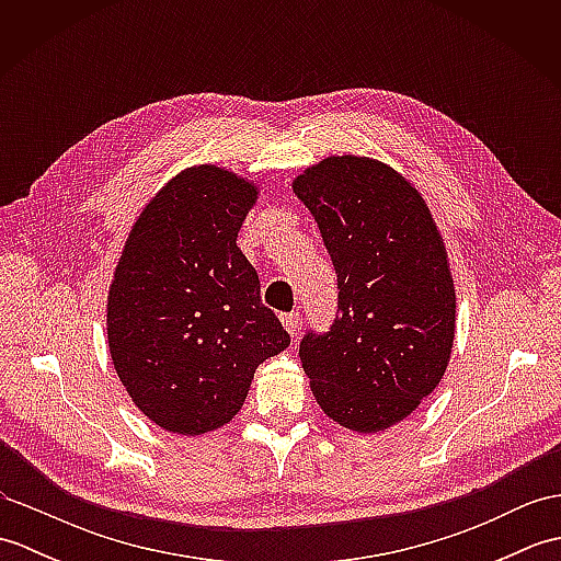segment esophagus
I'll use <instances>...</instances> for the list:
<instances>
[{"label": "esophagus", "mask_w": 561, "mask_h": 561, "mask_svg": "<svg viewBox=\"0 0 561 561\" xmlns=\"http://www.w3.org/2000/svg\"><path fill=\"white\" fill-rule=\"evenodd\" d=\"M282 325L287 328V332H289L291 337L299 335V325H301L299 313H284V316H282Z\"/></svg>", "instance_id": "34e87169"}]
</instances>
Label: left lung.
I'll list each match as a JSON object with an SVG mask.
<instances>
[{"label":"left lung","instance_id":"1","mask_svg":"<svg viewBox=\"0 0 561 561\" xmlns=\"http://www.w3.org/2000/svg\"><path fill=\"white\" fill-rule=\"evenodd\" d=\"M337 272V316L299 356L328 416L383 432L416 410L450 359L456 289L422 195L390 165L330 157L294 181Z\"/></svg>","mask_w":561,"mask_h":561}]
</instances>
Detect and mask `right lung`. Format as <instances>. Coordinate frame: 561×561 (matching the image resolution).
<instances>
[{"label": "right lung", "instance_id": "1", "mask_svg": "<svg viewBox=\"0 0 561 561\" xmlns=\"http://www.w3.org/2000/svg\"><path fill=\"white\" fill-rule=\"evenodd\" d=\"M257 187L217 165L178 173L129 231L108 294L125 390L165 432L199 436L243 408L255 368L289 347L236 245Z\"/></svg>", "mask_w": 561, "mask_h": 561}]
</instances>
